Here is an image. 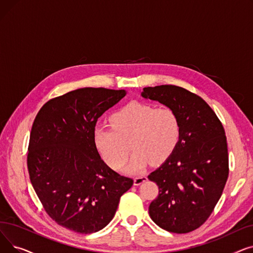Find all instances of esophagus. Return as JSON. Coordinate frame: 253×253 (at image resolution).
<instances>
[{
    "label": "esophagus",
    "instance_id": "1",
    "mask_svg": "<svg viewBox=\"0 0 253 253\" xmlns=\"http://www.w3.org/2000/svg\"><path fill=\"white\" fill-rule=\"evenodd\" d=\"M147 176L145 175H140V176H137L134 178V185H139L141 184L142 182H144L145 180H147Z\"/></svg>",
    "mask_w": 253,
    "mask_h": 253
}]
</instances>
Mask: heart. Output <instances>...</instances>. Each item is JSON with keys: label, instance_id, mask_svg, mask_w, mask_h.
<instances>
[{"label": "heart", "instance_id": "heart-1", "mask_svg": "<svg viewBox=\"0 0 253 253\" xmlns=\"http://www.w3.org/2000/svg\"><path fill=\"white\" fill-rule=\"evenodd\" d=\"M112 128L96 127L93 142L104 162L115 170L127 162L130 142L133 154L127 173H138L150 161L162 163L171 156L180 138L176 113L169 106L130 102L110 117Z\"/></svg>", "mask_w": 253, "mask_h": 253}]
</instances>
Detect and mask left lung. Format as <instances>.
Returning <instances> with one entry per match:
<instances>
[{
  "mask_svg": "<svg viewBox=\"0 0 253 253\" xmlns=\"http://www.w3.org/2000/svg\"><path fill=\"white\" fill-rule=\"evenodd\" d=\"M141 96L169 106L180 125L174 152L148 176L159 187L149 207L150 216L168 232H192L210 216L229 176L223 126L204 99L184 88L145 87Z\"/></svg>",
  "mask_w": 253,
  "mask_h": 253,
  "instance_id": "1",
  "label": "left lung"
}]
</instances>
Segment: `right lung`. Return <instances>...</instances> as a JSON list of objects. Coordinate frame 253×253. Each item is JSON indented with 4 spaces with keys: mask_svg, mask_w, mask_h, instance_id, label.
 I'll return each mask as SVG.
<instances>
[{
    "mask_svg": "<svg viewBox=\"0 0 253 253\" xmlns=\"http://www.w3.org/2000/svg\"><path fill=\"white\" fill-rule=\"evenodd\" d=\"M125 95V90L77 89L47 101L35 119L28 153L31 182L48 215L71 231L102 230L133 184L103 162L93 142L98 118Z\"/></svg>",
    "mask_w": 253,
    "mask_h": 253,
    "instance_id": "1",
    "label": "right lung"
}]
</instances>
